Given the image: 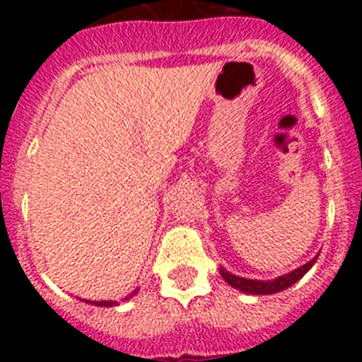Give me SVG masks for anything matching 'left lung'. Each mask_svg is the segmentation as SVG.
<instances>
[{
    "label": "left lung",
    "instance_id": "left-lung-1",
    "mask_svg": "<svg viewBox=\"0 0 362 362\" xmlns=\"http://www.w3.org/2000/svg\"><path fill=\"white\" fill-rule=\"evenodd\" d=\"M315 263V259L308 261L306 264H303L300 269L293 270L291 274L280 276V278H276L272 281H257V280H246V278H240V276H235L231 272H227L226 269H221V276L226 278V281L229 286L237 287L240 291L244 293H252V295H270V293H278L287 289L289 286H293L295 281H298L303 278L310 269H312V264Z\"/></svg>",
    "mask_w": 362,
    "mask_h": 362
}]
</instances>
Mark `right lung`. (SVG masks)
I'll list each match as a JSON object with an SVG mask.
<instances>
[{"instance_id": "obj_1", "label": "right lung", "mask_w": 362, "mask_h": 362, "mask_svg": "<svg viewBox=\"0 0 362 362\" xmlns=\"http://www.w3.org/2000/svg\"><path fill=\"white\" fill-rule=\"evenodd\" d=\"M95 306H115L116 300H99V303H93Z\"/></svg>"}]
</instances>
